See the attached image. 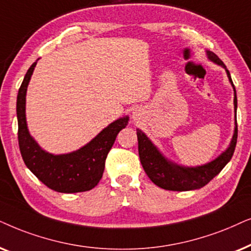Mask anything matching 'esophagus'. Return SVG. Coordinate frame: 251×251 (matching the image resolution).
<instances>
[{
	"instance_id": "34e87169",
	"label": "esophagus",
	"mask_w": 251,
	"mask_h": 251,
	"mask_svg": "<svg viewBox=\"0 0 251 251\" xmlns=\"http://www.w3.org/2000/svg\"><path fill=\"white\" fill-rule=\"evenodd\" d=\"M140 117H141V111H140V109H134L132 112V118L134 120H138L140 119Z\"/></svg>"
}]
</instances>
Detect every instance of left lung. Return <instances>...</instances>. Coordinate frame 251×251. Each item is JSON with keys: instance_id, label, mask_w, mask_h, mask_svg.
I'll return each mask as SVG.
<instances>
[{"instance_id": "obj_1", "label": "left lung", "mask_w": 251, "mask_h": 251, "mask_svg": "<svg viewBox=\"0 0 251 251\" xmlns=\"http://www.w3.org/2000/svg\"><path fill=\"white\" fill-rule=\"evenodd\" d=\"M206 57L217 65H220L225 69L227 78L234 91V112H235V126L232 140L226 150L220 153L218 157L212 159L211 162L198 166H185L176 164L168 157L163 155V152L153 145L151 140L146 135L141 129H136L139 141V156L141 160L142 168L149 176L150 180L160 188L166 190H194L204 187L206 183L211 181L222 170L225 168L227 163L232 158L238 139V125H236V108H238V99H236L235 87L233 85L229 71L226 65L219 59L216 53L210 50H206Z\"/></svg>"}]
</instances>
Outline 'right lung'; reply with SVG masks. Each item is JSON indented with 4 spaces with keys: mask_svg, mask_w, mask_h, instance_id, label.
Returning <instances> with one entry per match:
<instances>
[{
    "mask_svg": "<svg viewBox=\"0 0 251 251\" xmlns=\"http://www.w3.org/2000/svg\"><path fill=\"white\" fill-rule=\"evenodd\" d=\"M38 61L27 70L17 95L18 142L23 159L29 171L55 192L71 194L91 190L101 180L108 152L117 134L127 126L129 117H122L109 124L75 151L59 155L46 151L31 135L26 122V93Z\"/></svg>",
    "mask_w": 251,
    "mask_h": 251,
    "instance_id": "add662e5",
    "label": "right lung"
}]
</instances>
